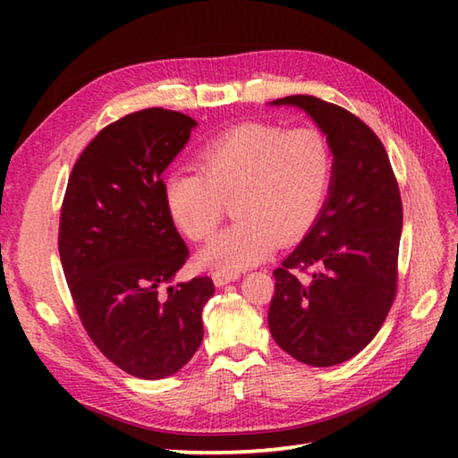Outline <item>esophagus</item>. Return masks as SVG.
Wrapping results in <instances>:
<instances>
[{"label": "esophagus", "instance_id": "esophagus-1", "mask_svg": "<svg viewBox=\"0 0 458 458\" xmlns=\"http://www.w3.org/2000/svg\"><path fill=\"white\" fill-rule=\"evenodd\" d=\"M238 277H240L238 271H216V274L212 276L214 285H216V287L226 285V284H230V281H236Z\"/></svg>", "mask_w": 458, "mask_h": 458}]
</instances>
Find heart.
Here are the masks:
<instances>
[{
    "mask_svg": "<svg viewBox=\"0 0 458 458\" xmlns=\"http://www.w3.org/2000/svg\"><path fill=\"white\" fill-rule=\"evenodd\" d=\"M199 169L171 174L165 204L184 236L204 242L234 200L240 220L214 238L199 261L238 271L266 259L277 240L291 244L307 234L333 184L335 155L317 128L246 122L204 145Z\"/></svg>",
    "mask_w": 458,
    "mask_h": 458,
    "instance_id": "heart-1",
    "label": "heart"
}]
</instances>
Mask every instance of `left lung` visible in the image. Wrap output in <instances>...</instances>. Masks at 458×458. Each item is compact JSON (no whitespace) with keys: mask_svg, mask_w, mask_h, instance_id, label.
<instances>
[{"mask_svg":"<svg viewBox=\"0 0 458 458\" xmlns=\"http://www.w3.org/2000/svg\"><path fill=\"white\" fill-rule=\"evenodd\" d=\"M303 108L335 155L330 197L305 240L274 271L267 325L279 348L309 366H335L369 344L397 293L403 224L400 184L372 128L315 96Z\"/></svg>","mask_w":458,"mask_h":458,"instance_id":"8db88e82","label":"left lung"}]
</instances>
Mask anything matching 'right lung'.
Instances as JSON below:
<instances>
[{
  "instance_id": "right-lung-1",
  "label": "right lung",
  "mask_w": 458,
  "mask_h": 458,
  "mask_svg": "<svg viewBox=\"0 0 458 458\" xmlns=\"http://www.w3.org/2000/svg\"><path fill=\"white\" fill-rule=\"evenodd\" d=\"M197 125L165 108L106 125L74 163L61 207L58 254L81 323L110 362L141 379L189 362L214 295L208 276L159 291L189 259L161 174Z\"/></svg>"
}]
</instances>
